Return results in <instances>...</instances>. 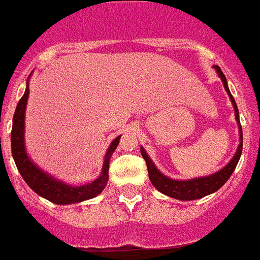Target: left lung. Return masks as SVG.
<instances>
[{
  "label": "left lung",
  "instance_id": "left-lung-1",
  "mask_svg": "<svg viewBox=\"0 0 260 260\" xmlns=\"http://www.w3.org/2000/svg\"><path fill=\"white\" fill-rule=\"evenodd\" d=\"M217 72V75L223 81V86H224V90L229 94V98H230L231 104H233V108H234V115H236L237 124H238V134H240V144L237 147V151L234 153V156L230 159V162L221 168L220 170H217L215 173L209 174V176H202V177H194V179L188 180H176L170 179L168 176H165L160 170L155 166V164L152 162V159L149 158V155L147 153V151L141 147V155L143 158L145 159V164H147V168H148V176L149 180L152 185L158 191H160L162 194L168 195L170 198H174V200L180 201H194L200 200V198H204L206 195L213 194L215 191H217L220 188L221 185H224L227 180L230 179V176L233 174L234 169H236L238 160L241 158L242 152V127L241 123H240V115H238V108H237V104L234 101V98L231 95L230 90H229V84H227L226 76L223 75V72L220 70L219 66H213Z\"/></svg>",
  "mask_w": 260,
  "mask_h": 260
}]
</instances>
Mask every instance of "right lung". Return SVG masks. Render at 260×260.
Instances as JSON below:
<instances>
[{"mask_svg":"<svg viewBox=\"0 0 260 260\" xmlns=\"http://www.w3.org/2000/svg\"><path fill=\"white\" fill-rule=\"evenodd\" d=\"M31 76V73H30ZM26 81V90L23 96L18 102V107L15 111L12 120V132H11V148H12V156L19 173L26 181V184L30 188L48 200L56 205H69V204H79L86 200H91L98 194H101L105 185L108 183V172H109V160H111L112 153L119 145L120 136H117L111 145L108 147L107 153L104 156V165H102V172L100 177H96L94 181L87 183L83 185H72L68 184L62 180L56 179L52 174L47 173L45 170L39 168L30 159L24 145V113H26V105H27V98H29V80Z\"/></svg>","mask_w":260,"mask_h":260,"instance_id":"1","label":"right lung"}]
</instances>
